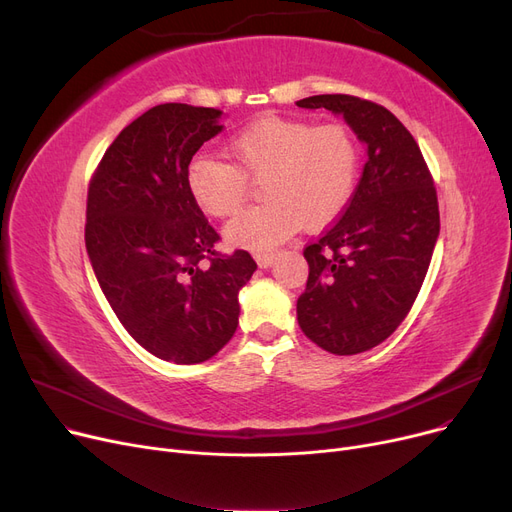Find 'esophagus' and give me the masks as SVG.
Masks as SVG:
<instances>
[{
	"instance_id": "obj_1",
	"label": "esophagus",
	"mask_w": 512,
	"mask_h": 512,
	"mask_svg": "<svg viewBox=\"0 0 512 512\" xmlns=\"http://www.w3.org/2000/svg\"><path fill=\"white\" fill-rule=\"evenodd\" d=\"M276 259H278V253H257V255H255L257 265L263 267V270H265V267H272Z\"/></svg>"
}]
</instances>
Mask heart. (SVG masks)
Instances as JSON below:
<instances>
[{
    "label": "heart",
    "instance_id": "obj_1",
    "mask_svg": "<svg viewBox=\"0 0 512 512\" xmlns=\"http://www.w3.org/2000/svg\"><path fill=\"white\" fill-rule=\"evenodd\" d=\"M230 161L197 155L186 170L195 203L215 218L236 213L261 180L265 203L226 224L234 247L267 251L301 226L324 228L351 201L359 176V145L344 124L313 126L303 120L267 116L242 128L226 145Z\"/></svg>",
    "mask_w": 512,
    "mask_h": 512
}]
</instances>
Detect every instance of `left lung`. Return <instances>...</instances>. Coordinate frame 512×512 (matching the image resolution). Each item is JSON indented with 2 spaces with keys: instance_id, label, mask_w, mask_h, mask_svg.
I'll return each instance as SVG.
<instances>
[{
  "instance_id": "8db88e82",
  "label": "left lung",
  "mask_w": 512,
  "mask_h": 512,
  "mask_svg": "<svg viewBox=\"0 0 512 512\" xmlns=\"http://www.w3.org/2000/svg\"><path fill=\"white\" fill-rule=\"evenodd\" d=\"M305 110L342 116L367 147L357 191L340 220L305 249L299 326L332 355L384 342L411 311L440 234L432 174L421 149L386 107L353 95H313Z\"/></svg>"
}]
</instances>
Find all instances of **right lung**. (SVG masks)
Wrapping results in <instances>:
<instances>
[{
    "label": "right lung",
    "instance_id": "right-lung-1",
    "mask_svg": "<svg viewBox=\"0 0 512 512\" xmlns=\"http://www.w3.org/2000/svg\"><path fill=\"white\" fill-rule=\"evenodd\" d=\"M224 112L161 103L105 151L87 197L85 242L120 324L145 351L176 365L220 353L238 326V292L257 263L220 255L218 232L188 193L186 170L224 126Z\"/></svg>",
    "mask_w": 512,
    "mask_h": 512
}]
</instances>
